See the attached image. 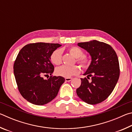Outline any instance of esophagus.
Returning a JSON list of instances; mask_svg holds the SVG:
<instances>
[{
  "label": "esophagus",
  "mask_w": 132,
  "mask_h": 132,
  "mask_svg": "<svg viewBox=\"0 0 132 132\" xmlns=\"http://www.w3.org/2000/svg\"><path fill=\"white\" fill-rule=\"evenodd\" d=\"M73 79V78H70V77H69V78H66L65 80L66 81H70L71 80Z\"/></svg>",
  "instance_id": "esophagus-1"
}]
</instances>
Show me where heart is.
Here are the masks:
<instances>
[{
    "mask_svg": "<svg viewBox=\"0 0 132 132\" xmlns=\"http://www.w3.org/2000/svg\"><path fill=\"white\" fill-rule=\"evenodd\" d=\"M69 52L75 57L77 58V61L80 65L86 68L90 64V60L86 56L82 55L83 52L81 49L77 46H73L69 49ZM62 51L61 49H57L52 52L51 56V61L53 64L55 65H59L62 62ZM80 72L79 66H66L63 65L59 66L55 69V73L56 75L63 77L69 78L72 76L76 75Z\"/></svg>",
    "mask_w": 132,
    "mask_h": 132,
    "instance_id": "b5f03b06",
    "label": "heart"
}]
</instances>
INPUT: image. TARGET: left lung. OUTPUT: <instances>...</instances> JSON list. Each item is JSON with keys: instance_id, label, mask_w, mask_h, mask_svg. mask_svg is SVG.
<instances>
[{"instance_id": "8db88e82", "label": "left lung", "mask_w": 132, "mask_h": 132, "mask_svg": "<svg viewBox=\"0 0 132 132\" xmlns=\"http://www.w3.org/2000/svg\"><path fill=\"white\" fill-rule=\"evenodd\" d=\"M77 45L91 56V62L81 79V83L76 93L80 99L91 105L99 104L109 97L119 77V64L117 53L109 45L93 40L80 42Z\"/></svg>"}]
</instances>
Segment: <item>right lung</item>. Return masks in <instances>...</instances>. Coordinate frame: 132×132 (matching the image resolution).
<instances>
[{
    "instance_id": "obj_1",
    "label": "right lung",
    "mask_w": 132,
    "mask_h": 132,
    "mask_svg": "<svg viewBox=\"0 0 132 132\" xmlns=\"http://www.w3.org/2000/svg\"><path fill=\"white\" fill-rule=\"evenodd\" d=\"M59 44L37 42L26 45L21 49L14 64V74L18 89L24 98L34 105H43L56 97L65 81L62 76H53L54 66L51 56ZM51 76L44 79V75Z\"/></svg>"
}]
</instances>
